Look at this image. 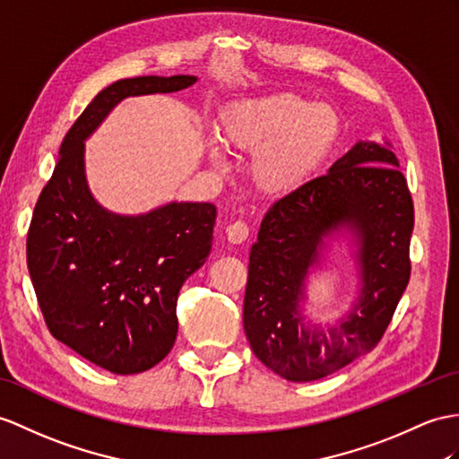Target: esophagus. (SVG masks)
I'll list each match as a JSON object with an SVG mask.
<instances>
[{"label": "esophagus", "mask_w": 459, "mask_h": 459, "mask_svg": "<svg viewBox=\"0 0 459 459\" xmlns=\"http://www.w3.org/2000/svg\"><path fill=\"white\" fill-rule=\"evenodd\" d=\"M226 236L231 243H243L245 239L249 238V226L241 220L231 221L230 226L226 228Z\"/></svg>", "instance_id": "esophagus-1"}]
</instances>
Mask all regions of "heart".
Segmentation results:
<instances>
[{
    "instance_id": "1",
    "label": "heart",
    "mask_w": 459,
    "mask_h": 459,
    "mask_svg": "<svg viewBox=\"0 0 459 459\" xmlns=\"http://www.w3.org/2000/svg\"><path fill=\"white\" fill-rule=\"evenodd\" d=\"M218 134L228 150L255 155L251 177L261 191L282 195L306 185L325 165L341 138V118L331 107L282 91L228 105ZM210 155L220 161L216 150Z\"/></svg>"
}]
</instances>
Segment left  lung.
<instances>
[{
    "instance_id": "8db88e82",
    "label": "left lung",
    "mask_w": 459,
    "mask_h": 459,
    "mask_svg": "<svg viewBox=\"0 0 459 459\" xmlns=\"http://www.w3.org/2000/svg\"><path fill=\"white\" fill-rule=\"evenodd\" d=\"M385 142H359L278 200L261 221L249 255L243 327L256 359L290 382H314L374 351L411 276L415 210L395 153ZM349 225L359 238L363 292L330 337L303 327L297 304L322 238Z\"/></svg>"
}]
</instances>
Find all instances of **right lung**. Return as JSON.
I'll return each mask as SVG.
<instances>
[{
    "label": "right lung",
    "instance_id": "1",
    "mask_svg": "<svg viewBox=\"0 0 459 459\" xmlns=\"http://www.w3.org/2000/svg\"><path fill=\"white\" fill-rule=\"evenodd\" d=\"M195 75L118 80L85 107L60 145L37 200L27 264L54 339L113 374L160 364L177 339V296L212 249L216 206L171 203L143 216H117L87 188L83 140L122 99L171 93Z\"/></svg>",
    "mask_w": 459,
    "mask_h": 459
}]
</instances>
